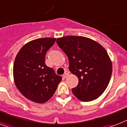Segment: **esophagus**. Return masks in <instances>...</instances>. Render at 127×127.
<instances>
[{
  "label": "esophagus",
  "mask_w": 127,
  "mask_h": 127,
  "mask_svg": "<svg viewBox=\"0 0 127 127\" xmlns=\"http://www.w3.org/2000/svg\"><path fill=\"white\" fill-rule=\"evenodd\" d=\"M69 74V72L68 70H66L65 72H64V74H63V78H66L67 77V76H68Z\"/></svg>",
  "instance_id": "esophagus-1"
}]
</instances>
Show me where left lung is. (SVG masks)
I'll return each mask as SVG.
<instances>
[{
	"label": "left lung",
	"mask_w": 127,
	"mask_h": 127,
	"mask_svg": "<svg viewBox=\"0 0 127 127\" xmlns=\"http://www.w3.org/2000/svg\"><path fill=\"white\" fill-rule=\"evenodd\" d=\"M57 44L69 61V70L78 78L72 93L80 100L96 99L107 88L112 63L106 49L95 41L83 36H68L57 39Z\"/></svg>",
	"instance_id": "8db88e82"
}]
</instances>
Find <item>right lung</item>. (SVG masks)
I'll use <instances>...</instances> for the list:
<instances>
[{
  "instance_id": "1",
  "label": "right lung",
  "mask_w": 127,
  "mask_h": 127,
  "mask_svg": "<svg viewBox=\"0 0 127 127\" xmlns=\"http://www.w3.org/2000/svg\"><path fill=\"white\" fill-rule=\"evenodd\" d=\"M55 38H44L28 42L19 50L13 64L15 85L30 100L44 103L55 93L62 77L45 63L47 50Z\"/></svg>"
}]
</instances>
